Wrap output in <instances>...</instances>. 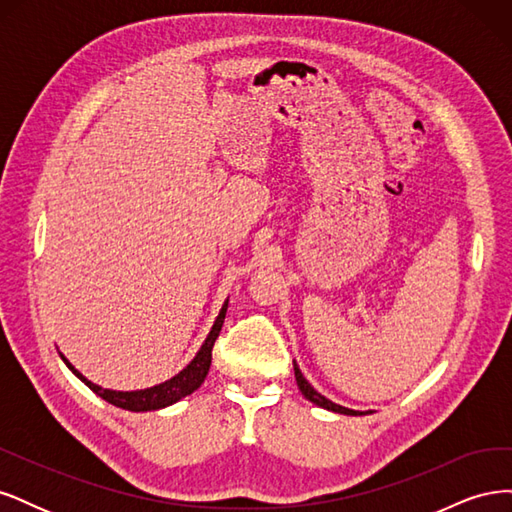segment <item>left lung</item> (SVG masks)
Here are the masks:
<instances>
[{"mask_svg":"<svg viewBox=\"0 0 512 512\" xmlns=\"http://www.w3.org/2000/svg\"><path fill=\"white\" fill-rule=\"evenodd\" d=\"M294 378H297V384H299V391L305 395V399H309L312 401V404H316V406H320V408H324V410H331V412H337V414H348V416H363V412H359V410H350V408H344V406H339V404H333L331 399H327L324 395H320L312 384H309L305 378H303V374H301V369H299V365L294 363Z\"/></svg>","mask_w":512,"mask_h":512,"instance_id":"8db88e82","label":"left lung"}]
</instances>
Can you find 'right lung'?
Wrapping results in <instances>:
<instances>
[{
	"label": "right lung",
	"instance_id": "add662e5",
	"mask_svg": "<svg viewBox=\"0 0 512 512\" xmlns=\"http://www.w3.org/2000/svg\"><path fill=\"white\" fill-rule=\"evenodd\" d=\"M226 309H228V301L222 305V312H220L218 320H215L211 333L207 335L205 344L200 346V350L196 352L192 363L185 367V369H181L177 376H173V378L162 382V384L151 386V389H143V391H111V389H102V386L89 382L81 374V371H76L68 363L66 356H61V359H64V363L72 369V374L76 378L83 380L91 391H94L96 395H100L104 401H108V404H113V406L123 408V410H130V412L160 410V408H166L170 404H175V401H179L185 395H192L198 389V386L205 382V378L209 374V367H211V350H213L215 339H218V335L222 331V324H224V318H226Z\"/></svg>",
	"mask_w": 512,
	"mask_h": 512
}]
</instances>
